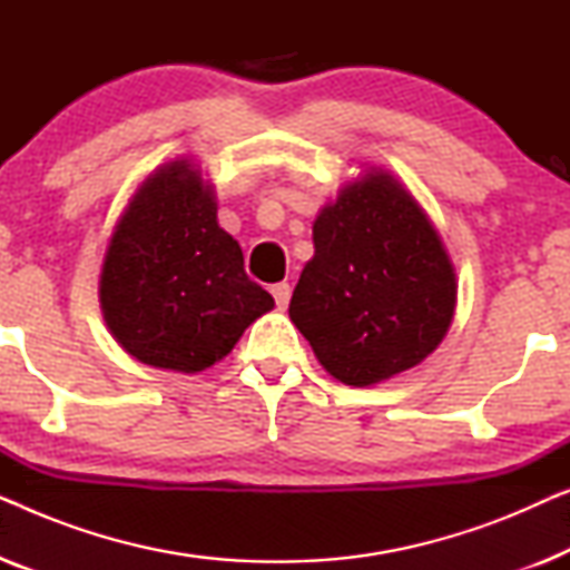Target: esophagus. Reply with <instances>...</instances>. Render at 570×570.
Wrapping results in <instances>:
<instances>
[{"label": "esophagus", "mask_w": 570, "mask_h": 570, "mask_svg": "<svg viewBox=\"0 0 570 570\" xmlns=\"http://www.w3.org/2000/svg\"><path fill=\"white\" fill-rule=\"evenodd\" d=\"M269 291H272V298H275V303H277L279 308H285L287 303H291V293H293V291H291V285H287V283L272 285Z\"/></svg>", "instance_id": "34e87169"}]
</instances>
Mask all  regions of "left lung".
Returning <instances> with one entry per match:
<instances>
[{
  "label": "left lung",
  "mask_w": 570,
  "mask_h": 570,
  "mask_svg": "<svg viewBox=\"0 0 570 570\" xmlns=\"http://www.w3.org/2000/svg\"><path fill=\"white\" fill-rule=\"evenodd\" d=\"M291 318L318 363L371 386L425 361L446 337L456 277L439 233L389 174H365L314 223Z\"/></svg>",
  "instance_id": "obj_1"
}]
</instances>
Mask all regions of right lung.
Listing matches in <instances>:
<instances>
[{
    "mask_svg": "<svg viewBox=\"0 0 570 570\" xmlns=\"http://www.w3.org/2000/svg\"><path fill=\"white\" fill-rule=\"evenodd\" d=\"M116 342L155 368L197 373L223 361L275 306L217 225L209 186L186 160L147 178L124 209L100 272Z\"/></svg>",
    "mask_w": 570,
    "mask_h": 570,
    "instance_id": "obj_1",
    "label": "right lung"
}]
</instances>
